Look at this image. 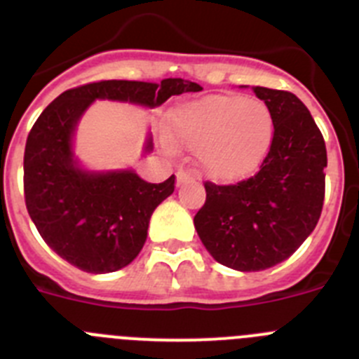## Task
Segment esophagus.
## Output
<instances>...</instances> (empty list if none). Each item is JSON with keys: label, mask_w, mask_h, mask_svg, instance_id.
Returning a JSON list of instances; mask_svg holds the SVG:
<instances>
[{"label": "esophagus", "mask_w": 359, "mask_h": 359, "mask_svg": "<svg viewBox=\"0 0 359 359\" xmlns=\"http://www.w3.org/2000/svg\"><path fill=\"white\" fill-rule=\"evenodd\" d=\"M190 182V174L187 170H177L176 172V185H183V183Z\"/></svg>", "instance_id": "obj_1"}]
</instances>
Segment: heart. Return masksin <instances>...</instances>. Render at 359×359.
<instances>
[{
  "label": "heart",
  "mask_w": 359,
  "mask_h": 359,
  "mask_svg": "<svg viewBox=\"0 0 359 359\" xmlns=\"http://www.w3.org/2000/svg\"><path fill=\"white\" fill-rule=\"evenodd\" d=\"M170 130L192 147L199 169L217 182L251 176L267 158L274 140V115L265 101L215 94L180 104Z\"/></svg>",
  "instance_id": "b5f03b06"
}]
</instances>
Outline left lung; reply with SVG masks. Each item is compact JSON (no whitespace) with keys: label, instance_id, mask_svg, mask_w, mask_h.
Masks as SVG:
<instances>
[{"label":"left lung","instance_id":"obj_1","mask_svg":"<svg viewBox=\"0 0 359 359\" xmlns=\"http://www.w3.org/2000/svg\"><path fill=\"white\" fill-rule=\"evenodd\" d=\"M274 115V140L259 170L236 185L205 183L194 217L197 235L219 263L265 271L290 258L320 219L327 153L320 130L292 92L252 87Z\"/></svg>","mask_w":359,"mask_h":359}]
</instances>
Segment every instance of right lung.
Here are the masks:
<instances>
[{"mask_svg":"<svg viewBox=\"0 0 359 359\" xmlns=\"http://www.w3.org/2000/svg\"><path fill=\"white\" fill-rule=\"evenodd\" d=\"M199 90L201 85L182 78L94 81L65 90L39 115L25 147V201L37 231L60 258L90 274L126 267L144 248L154 208L174 192V174L163 183H147L133 170L90 172L78 165L72 135L92 101L154 108L170 96Z\"/></svg>","mask_w":359,"mask_h":359,"instance_id":"obj_1","label":"right lung"}]
</instances>
